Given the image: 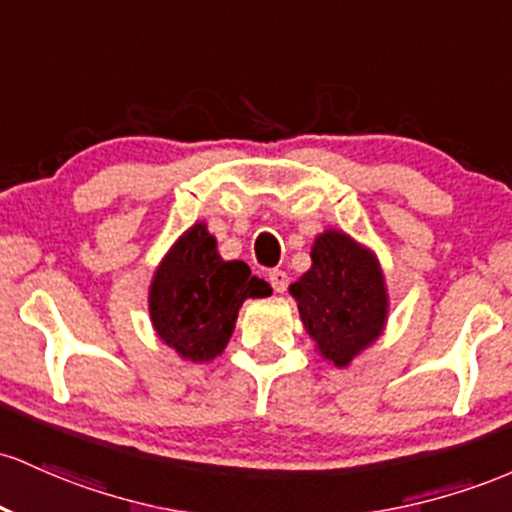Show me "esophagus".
<instances>
[{
    "instance_id": "1",
    "label": "esophagus",
    "mask_w": 512,
    "mask_h": 512,
    "mask_svg": "<svg viewBox=\"0 0 512 512\" xmlns=\"http://www.w3.org/2000/svg\"><path fill=\"white\" fill-rule=\"evenodd\" d=\"M268 280H271V285H273L275 292H285L287 290V283H290V280H287V273L285 271H271V273H268Z\"/></svg>"
}]
</instances>
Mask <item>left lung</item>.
<instances>
[{
  "instance_id": "left-lung-1",
  "label": "left lung",
  "mask_w": 512,
  "mask_h": 512,
  "mask_svg": "<svg viewBox=\"0 0 512 512\" xmlns=\"http://www.w3.org/2000/svg\"><path fill=\"white\" fill-rule=\"evenodd\" d=\"M312 266L290 285L304 331L333 367H348L387 329L389 290L380 258L341 229L314 237Z\"/></svg>"
}]
</instances>
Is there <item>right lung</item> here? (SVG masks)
Returning <instances> with one entry per match:
<instances>
[{
	"label": "right lung",
	"mask_w": 512,
	"mask_h": 512,
	"mask_svg": "<svg viewBox=\"0 0 512 512\" xmlns=\"http://www.w3.org/2000/svg\"><path fill=\"white\" fill-rule=\"evenodd\" d=\"M271 292V285L251 275L244 261H225L208 225L195 222L154 268L149 321L179 358L208 363L225 353L244 300Z\"/></svg>",
	"instance_id": "add662e5"
}]
</instances>
